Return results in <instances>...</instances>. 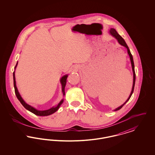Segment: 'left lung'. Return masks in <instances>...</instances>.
I'll return each instance as SVG.
<instances>
[{"instance_id": "8db88e82", "label": "left lung", "mask_w": 155, "mask_h": 155, "mask_svg": "<svg viewBox=\"0 0 155 155\" xmlns=\"http://www.w3.org/2000/svg\"><path fill=\"white\" fill-rule=\"evenodd\" d=\"M109 33H110V34L111 35H112L113 37H114V38H115L117 39V41H118L119 44L121 45H122V46H124L125 48H127V53H128V55H129V56H130V60H131V66H132V69H133V88H132V90H131V94H130V96L128 97V98L127 99V100L125 101L124 103H123L122 105H121L120 106L118 107L117 108H116V109H115L114 110V111H117L120 110V109H121V108L123 107V106L125 104V103H127V102L129 101V99H130L131 96L133 95L134 89V87H135V69H134V60H133V56H132V54H131V52H130V49H129V48H128V46H127V45L126 44L124 39L118 34V33H117V32L116 31V30H115L114 28H110V30H109Z\"/></svg>"}]
</instances>
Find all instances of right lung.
Wrapping results in <instances>:
<instances>
[{
  "label": "right lung",
  "mask_w": 155,
  "mask_h": 155,
  "mask_svg": "<svg viewBox=\"0 0 155 155\" xmlns=\"http://www.w3.org/2000/svg\"><path fill=\"white\" fill-rule=\"evenodd\" d=\"M18 64V61L15 65V70ZM68 77V74H66L64 75H63L61 79H60V83L61 84V91H62V93L63 94V96L65 95V91H64V88H65V87H66V85L67 82V78ZM13 81H14V87H15V95L17 96V99L19 100V101L20 102V103L22 104V106L28 111H31V113L35 114V115L37 116H49V115H51L53 113H55L57 110H58V109H59V107H60V106L61 105V104L63 103V101H64V99H63L61 101H60V102H59L58 104H56L55 106H53L51 107V109H48V110H38L36 109L35 108H34V107L31 106L30 104H27L26 103L22 98V97L20 95L18 91V89L17 88V86H16V82H15V71L13 72Z\"/></svg>",
  "instance_id": "1"
}]
</instances>
